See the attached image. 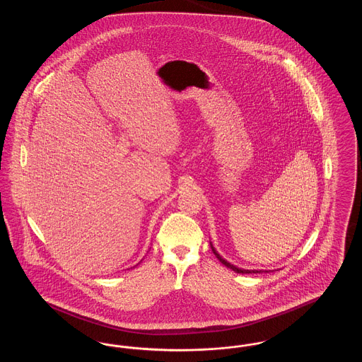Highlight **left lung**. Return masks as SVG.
Masks as SVG:
<instances>
[{
    "label": "left lung",
    "mask_w": 362,
    "mask_h": 362,
    "mask_svg": "<svg viewBox=\"0 0 362 362\" xmlns=\"http://www.w3.org/2000/svg\"><path fill=\"white\" fill-rule=\"evenodd\" d=\"M211 250H213V252H214V255L217 257V259L224 264V266H226L228 269H230V270H233V272H236V273H240V274H252V273H262V270H244V269H239V267H236V266H233V264H230L229 262H226L216 250H214V247L211 245Z\"/></svg>",
    "instance_id": "left-lung-1"
}]
</instances>
